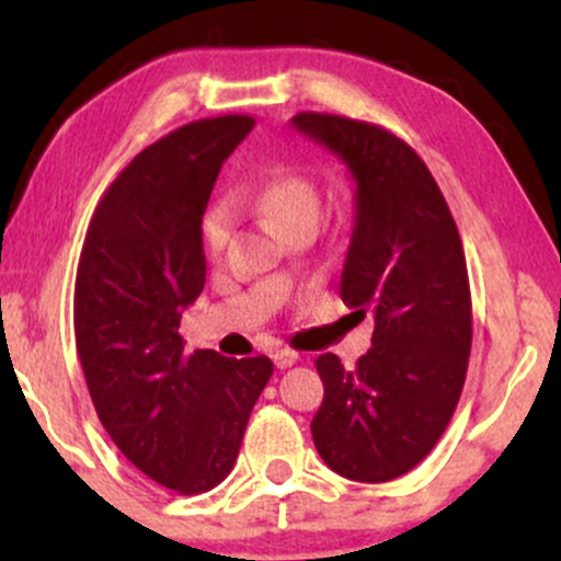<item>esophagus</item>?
<instances>
[{
  "mask_svg": "<svg viewBox=\"0 0 561 561\" xmlns=\"http://www.w3.org/2000/svg\"><path fill=\"white\" fill-rule=\"evenodd\" d=\"M272 358H274L276 369H289V366H293L295 362H298V353L289 351V347H276Z\"/></svg>",
  "mask_w": 561,
  "mask_h": 561,
  "instance_id": "obj_1",
  "label": "esophagus"
}]
</instances>
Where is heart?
<instances>
[{
  "label": "heart",
  "mask_w": 561,
  "mask_h": 561,
  "mask_svg": "<svg viewBox=\"0 0 561 561\" xmlns=\"http://www.w3.org/2000/svg\"><path fill=\"white\" fill-rule=\"evenodd\" d=\"M234 203L250 205L259 214L272 218L276 227L300 221V218H319V192L317 186L298 173H276L255 190L237 195ZM231 214L224 203H216L203 218V242L208 253H221L229 240Z\"/></svg>",
  "instance_id": "1"
}]
</instances>
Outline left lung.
I'll use <instances>...</instances> for the list:
<instances>
[{
  "label": "left lung",
  "instance_id": "obj_1",
  "mask_svg": "<svg viewBox=\"0 0 561 561\" xmlns=\"http://www.w3.org/2000/svg\"><path fill=\"white\" fill-rule=\"evenodd\" d=\"M293 126L334 152L356 182L340 298L375 319L371 347L347 371L317 358L324 401L311 422L324 465L356 482L414 469L446 433L472 347L465 248L424 160L388 128L330 113Z\"/></svg>",
  "mask_w": 561,
  "mask_h": 561
}]
</instances>
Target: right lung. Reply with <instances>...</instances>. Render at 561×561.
I'll return each mask as SVG.
<instances>
[{"label": "right lung", "instance_id": "right-lung-1", "mask_svg": "<svg viewBox=\"0 0 561 561\" xmlns=\"http://www.w3.org/2000/svg\"><path fill=\"white\" fill-rule=\"evenodd\" d=\"M250 115L186 124L107 186L76 274L73 327L102 427L139 472L195 495L234 467L274 364L184 351L182 313L205 287L203 214Z\"/></svg>", "mask_w": 561, "mask_h": 561}]
</instances>
